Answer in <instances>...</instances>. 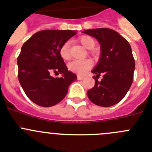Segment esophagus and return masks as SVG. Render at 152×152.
<instances>
[{
    "mask_svg": "<svg viewBox=\"0 0 152 152\" xmlns=\"http://www.w3.org/2000/svg\"><path fill=\"white\" fill-rule=\"evenodd\" d=\"M84 78V76H81V75H77V80H83Z\"/></svg>",
    "mask_w": 152,
    "mask_h": 152,
    "instance_id": "1",
    "label": "esophagus"
}]
</instances>
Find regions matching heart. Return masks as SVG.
<instances>
[{"mask_svg": "<svg viewBox=\"0 0 152 152\" xmlns=\"http://www.w3.org/2000/svg\"><path fill=\"white\" fill-rule=\"evenodd\" d=\"M79 42L82 44L86 49H90V52L94 54V50L93 49L96 45V41L94 39L90 36H82L78 39ZM60 56L65 61H68L71 58V51H70V42H65L61 46L59 49ZM91 67V61L88 59L75 60L72 61L68 65L69 69L72 72L77 73L78 75H84Z\"/></svg>", "mask_w": 152, "mask_h": 152, "instance_id": "heart-1", "label": "heart"}]
</instances>
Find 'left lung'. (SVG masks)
<instances>
[{
    "label": "left lung",
    "instance_id": "left-lung-1",
    "mask_svg": "<svg viewBox=\"0 0 152 152\" xmlns=\"http://www.w3.org/2000/svg\"><path fill=\"white\" fill-rule=\"evenodd\" d=\"M83 33L96 38L101 56L92 70L95 85L87 92L92 103L109 107L123 99L133 81L135 59L129 42L117 32L108 28L88 29ZM100 76L103 77L98 80Z\"/></svg>",
    "mask_w": 152,
    "mask_h": 152
}]
</instances>
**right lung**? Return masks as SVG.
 Wrapping results in <instances>:
<instances>
[{"mask_svg": "<svg viewBox=\"0 0 152 152\" xmlns=\"http://www.w3.org/2000/svg\"><path fill=\"white\" fill-rule=\"evenodd\" d=\"M75 30L39 31L24 42L17 58L18 79L31 101L50 107L63 100L68 87L77 80V75L68 72L60 56L61 45L72 36ZM61 73V78L50 76Z\"/></svg>", "mask_w": 152, "mask_h": 152, "instance_id": "right-lung-1", "label": "right lung"}]
</instances>
